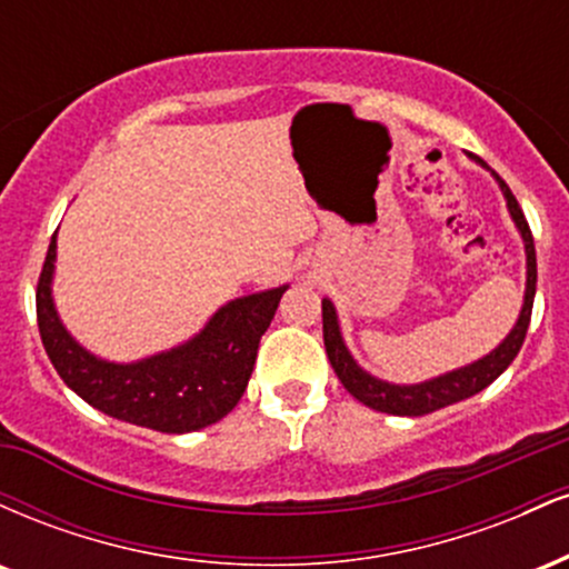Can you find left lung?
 Returning a JSON list of instances; mask_svg holds the SVG:
<instances>
[{
	"label": "left lung",
	"mask_w": 569,
	"mask_h": 569,
	"mask_svg": "<svg viewBox=\"0 0 569 569\" xmlns=\"http://www.w3.org/2000/svg\"><path fill=\"white\" fill-rule=\"evenodd\" d=\"M479 160V158H476ZM481 162V160H479ZM485 166V162H481ZM498 179V184L506 194L508 211H511L513 224L519 227L521 240H525V253H527V289H525V305H521L519 321L511 329L502 342L495 348L489 356L479 358V361L468 363L447 375L433 377V380L417 382V385H393L371 377L369 371H363L356 363V358L350 356V350L345 348L342 331H339L337 310L329 299H323V345L326 356H329L331 367H335L339 382L345 385V390L356 398V401L367 403L369 409L385 411V415H398V417H420L430 415V411L449 407V403L462 401V398H471L476 393L492 385L498 377L511 367V361L519 356L521 345H525L527 329H530V316H532V302H535V283H538V264H535V240L527 224L525 213H521L519 202H516L513 192L508 189L506 181L498 173H492Z\"/></svg>",
	"instance_id": "8db88e82"
}]
</instances>
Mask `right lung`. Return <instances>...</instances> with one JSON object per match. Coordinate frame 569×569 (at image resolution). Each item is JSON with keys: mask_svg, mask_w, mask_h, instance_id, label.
<instances>
[{"mask_svg": "<svg viewBox=\"0 0 569 569\" xmlns=\"http://www.w3.org/2000/svg\"><path fill=\"white\" fill-rule=\"evenodd\" d=\"M53 270L56 234L39 272L37 323L61 380L103 415L160 433L208 428L238 407L257 363L259 339L289 289L278 286L232 299L213 312L200 335L179 348L133 363H114L84 350L63 329L50 291Z\"/></svg>", "mask_w": 569, "mask_h": 569, "instance_id": "obj_1", "label": "right lung"}]
</instances>
